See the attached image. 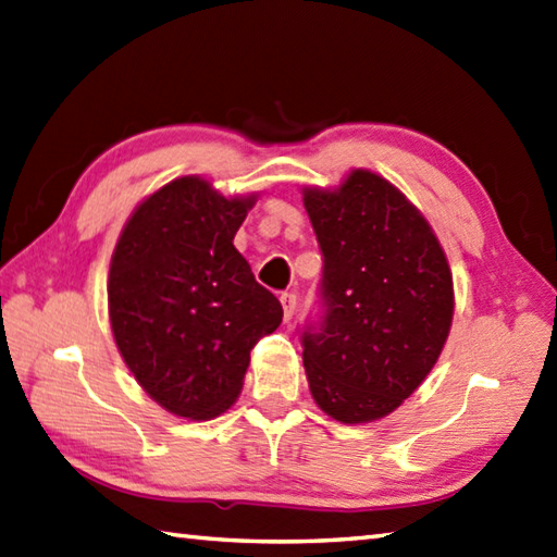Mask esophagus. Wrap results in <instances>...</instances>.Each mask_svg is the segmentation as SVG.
Instances as JSON below:
<instances>
[{
	"label": "esophagus",
	"mask_w": 557,
	"mask_h": 557,
	"mask_svg": "<svg viewBox=\"0 0 557 557\" xmlns=\"http://www.w3.org/2000/svg\"><path fill=\"white\" fill-rule=\"evenodd\" d=\"M278 300L283 307V317H286V321H290L295 314V307H298V298H295V293H283Z\"/></svg>",
	"instance_id": "1"
}]
</instances>
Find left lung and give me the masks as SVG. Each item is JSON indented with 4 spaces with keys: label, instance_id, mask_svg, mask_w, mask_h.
<instances>
[{
    "label": "left lung",
    "instance_id": "8db88e82",
    "mask_svg": "<svg viewBox=\"0 0 557 557\" xmlns=\"http://www.w3.org/2000/svg\"><path fill=\"white\" fill-rule=\"evenodd\" d=\"M324 255V319L302 333L314 403L341 424L398 410L448 341V257L424 214L391 181L352 169L338 188H302Z\"/></svg>",
    "mask_w": 557,
    "mask_h": 557
}]
</instances>
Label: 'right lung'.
Returning <instances> with one entry per match:
<instances>
[{"label":"right lung","mask_w":557,"mask_h":557,"mask_svg":"<svg viewBox=\"0 0 557 557\" xmlns=\"http://www.w3.org/2000/svg\"><path fill=\"white\" fill-rule=\"evenodd\" d=\"M255 202L181 176L135 207L111 255L109 321L123 362L157 405L193 422L238 400L250 350L283 319L233 247Z\"/></svg>","instance_id":"1"}]
</instances>
